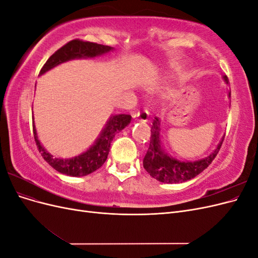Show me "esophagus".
I'll return each instance as SVG.
<instances>
[{"mask_svg":"<svg viewBox=\"0 0 258 258\" xmlns=\"http://www.w3.org/2000/svg\"><path fill=\"white\" fill-rule=\"evenodd\" d=\"M134 119L136 121H141V122H146L148 120V112L143 111V112H137L136 114L132 115Z\"/></svg>","mask_w":258,"mask_h":258,"instance_id":"34e87169","label":"esophagus"}]
</instances>
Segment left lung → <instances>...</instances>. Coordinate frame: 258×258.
Masks as SVG:
<instances>
[{
    "label": "left lung",
    "mask_w": 258,
    "mask_h": 258,
    "mask_svg": "<svg viewBox=\"0 0 258 258\" xmlns=\"http://www.w3.org/2000/svg\"><path fill=\"white\" fill-rule=\"evenodd\" d=\"M223 80L226 84H228L227 76L223 75ZM228 98H230V91H228ZM160 131V120L157 117H155V119L153 120V126L151 128L152 135L150 147H148L147 153L143 159V167L152 177L161 183L167 184L184 183L201 173L213 161L224 141L223 137L220 143L215 147V150L205 158L194 161H182L172 157L165 151L161 143Z\"/></svg>",
    "instance_id": "1"
}]
</instances>
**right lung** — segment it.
Wrapping results in <instances>:
<instances>
[{
  "label": "right lung",
  "mask_w": 258,
  "mask_h": 258,
  "mask_svg": "<svg viewBox=\"0 0 258 258\" xmlns=\"http://www.w3.org/2000/svg\"><path fill=\"white\" fill-rule=\"evenodd\" d=\"M114 48L111 46H105L97 43L84 42L80 40H73L69 42L60 49L54 52L42 68L40 75L50 71L51 69L61 63H64L74 59H92L112 51ZM131 121V116L127 114L112 115L106 121L104 128L101 130L99 137L93 144L82 154L72 158L53 157L47 150L41 144L37 137L36 128L33 117V134L34 139L43 158L49 165L57 170L58 172L69 176H85L95 172L105 162L107 155L110 153V147L113 139L117 132L126 128Z\"/></svg>",
  "instance_id": "1"
}]
</instances>
